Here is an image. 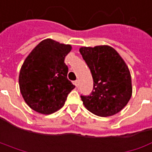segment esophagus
I'll return each instance as SVG.
<instances>
[{"mask_svg": "<svg viewBox=\"0 0 152 152\" xmlns=\"http://www.w3.org/2000/svg\"><path fill=\"white\" fill-rule=\"evenodd\" d=\"M74 85L76 86V88H78V87H79V82H78L77 80L75 81V82H74Z\"/></svg>", "mask_w": 152, "mask_h": 152, "instance_id": "1", "label": "esophagus"}]
</instances>
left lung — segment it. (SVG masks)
<instances>
[{
	"label": "left lung",
	"mask_w": 152,
	"mask_h": 152,
	"mask_svg": "<svg viewBox=\"0 0 152 152\" xmlns=\"http://www.w3.org/2000/svg\"><path fill=\"white\" fill-rule=\"evenodd\" d=\"M80 53L94 80L89 95H81L84 106L99 116H110L122 110L132 96L129 69L121 56L109 46L81 48Z\"/></svg>",
	"instance_id": "obj_1"
}]
</instances>
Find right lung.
I'll list each match as a JSON object with an SVG mask.
<instances>
[{"instance_id": "obj_1", "label": "right lung", "mask_w": 152, "mask_h": 152, "mask_svg": "<svg viewBox=\"0 0 152 152\" xmlns=\"http://www.w3.org/2000/svg\"><path fill=\"white\" fill-rule=\"evenodd\" d=\"M71 50L46 39L32 50L20 69L18 83L24 101L37 112L48 115L62 108L75 86L68 80L65 56Z\"/></svg>"}]
</instances>
